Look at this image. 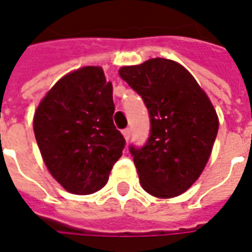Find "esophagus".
<instances>
[{
  "mask_svg": "<svg viewBox=\"0 0 252 252\" xmlns=\"http://www.w3.org/2000/svg\"><path fill=\"white\" fill-rule=\"evenodd\" d=\"M123 137H125V140L129 141L130 140V135H131V130H130V127H126V129L123 130Z\"/></svg>",
  "mask_w": 252,
  "mask_h": 252,
  "instance_id": "esophagus-1",
  "label": "esophagus"
}]
</instances>
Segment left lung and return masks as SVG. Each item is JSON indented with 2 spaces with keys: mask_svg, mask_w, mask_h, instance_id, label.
Segmentation results:
<instances>
[{
  "mask_svg": "<svg viewBox=\"0 0 252 252\" xmlns=\"http://www.w3.org/2000/svg\"><path fill=\"white\" fill-rule=\"evenodd\" d=\"M119 76L140 94L151 130L142 146H129L142 189L180 195L199 178L215 144L219 118L195 78L179 63L152 58L123 66Z\"/></svg>",
  "mask_w": 252,
  "mask_h": 252,
  "instance_id": "left-lung-1",
  "label": "left lung"
}]
</instances>
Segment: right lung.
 I'll return each mask as SVG.
<instances>
[{
	"label": "right lung",
	"mask_w": 252,
	"mask_h": 252,
	"mask_svg": "<svg viewBox=\"0 0 252 252\" xmlns=\"http://www.w3.org/2000/svg\"><path fill=\"white\" fill-rule=\"evenodd\" d=\"M112 84L103 69L66 74L37 107L33 131L44 163L61 186L87 195L100 190L126 141L115 127Z\"/></svg>",
	"instance_id": "1"
}]
</instances>
